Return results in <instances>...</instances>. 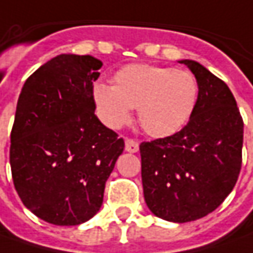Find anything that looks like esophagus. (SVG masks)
Instances as JSON below:
<instances>
[{
    "instance_id": "1",
    "label": "esophagus",
    "mask_w": 253,
    "mask_h": 253,
    "mask_svg": "<svg viewBox=\"0 0 253 253\" xmlns=\"http://www.w3.org/2000/svg\"><path fill=\"white\" fill-rule=\"evenodd\" d=\"M125 144H126V151L127 152H130V154H135V152H138V149H140L138 142L134 140H130V138H127V140L125 141Z\"/></svg>"
}]
</instances>
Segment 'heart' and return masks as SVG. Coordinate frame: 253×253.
I'll return each instance as SVG.
<instances>
[{
    "label": "heart",
    "instance_id": "heart-1",
    "mask_svg": "<svg viewBox=\"0 0 253 253\" xmlns=\"http://www.w3.org/2000/svg\"><path fill=\"white\" fill-rule=\"evenodd\" d=\"M198 82L191 72L133 63L113 75V85L97 83L92 101L98 116L109 128H120L138 109L144 130L166 138L183 130L198 104Z\"/></svg>",
    "mask_w": 253,
    "mask_h": 253
}]
</instances>
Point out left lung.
<instances>
[{
  "label": "left lung",
  "instance_id": "8db88e82",
  "mask_svg": "<svg viewBox=\"0 0 253 253\" xmlns=\"http://www.w3.org/2000/svg\"><path fill=\"white\" fill-rule=\"evenodd\" d=\"M198 82V104L174 135L140 145L144 198L163 220L187 223L213 212L241 170L244 123L227 84L205 66L181 59Z\"/></svg>",
  "mask_w": 253,
  "mask_h": 253
}]
</instances>
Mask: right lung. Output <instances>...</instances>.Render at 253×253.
<instances>
[{
  "instance_id": "obj_1",
  "label": "right lung",
  "mask_w": 253,
  "mask_h": 253,
  "mask_svg": "<svg viewBox=\"0 0 253 253\" xmlns=\"http://www.w3.org/2000/svg\"><path fill=\"white\" fill-rule=\"evenodd\" d=\"M102 62L61 54L37 69L19 95L11 133L13 184L37 217L77 226L95 216L125 141L95 116L92 83Z\"/></svg>"
}]
</instances>
